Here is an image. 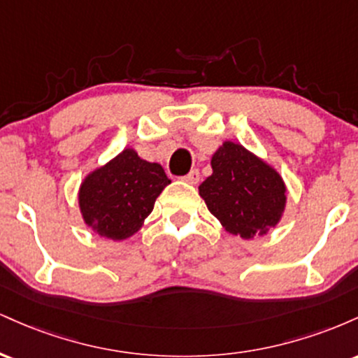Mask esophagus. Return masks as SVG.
Returning <instances> with one entry per match:
<instances>
[{
	"instance_id": "34e87169",
	"label": "esophagus",
	"mask_w": 358,
	"mask_h": 358,
	"mask_svg": "<svg viewBox=\"0 0 358 358\" xmlns=\"http://www.w3.org/2000/svg\"><path fill=\"white\" fill-rule=\"evenodd\" d=\"M182 180H183V182L190 183V185H195V183H199V180H200V171H199V170H192L190 173H188V175H185Z\"/></svg>"
}]
</instances>
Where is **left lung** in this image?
<instances>
[{
	"label": "left lung",
	"instance_id": "left-lung-1",
	"mask_svg": "<svg viewBox=\"0 0 358 358\" xmlns=\"http://www.w3.org/2000/svg\"><path fill=\"white\" fill-rule=\"evenodd\" d=\"M212 175L200 196L222 227L242 239L264 236L281 220L286 185L264 159L242 145L225 141L212 156Z\"/></svg>",
	"mask_w": 358,
	"mask_h": 358
}]
</instances>
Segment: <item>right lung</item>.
<instances>
[{
	"label": "right lung",
	"instance_id": "obj_1",
	"mask_svg": "<svg viewBox=\"0 0 358 358\" xmlns=\"http://www.w3.org/2000/svg\"><path fill=\"white\" fill-rule=\"evenodd\" d=\"M170 183L162 165L141 159L133 148H126L84 178L79 188L82 219L101 237L124 241L143 227Z\"/></svg>",
	"mask_w": 358,
	"mask_h": 358
}]
</instances>
